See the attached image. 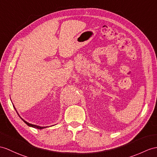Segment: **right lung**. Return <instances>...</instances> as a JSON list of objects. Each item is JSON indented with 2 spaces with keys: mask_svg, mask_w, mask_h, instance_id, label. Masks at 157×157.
Returning a JSON list of instances; mask_svg holds the SVG:
<instances>
[{
  "mask_svg": "<svg viewBox=\"0 0 157 157\" xmlns=\"http://www.w3.org/2000/svg\"><path fill=\"white\" fill-rule=\"evenodd\" d=\"M13 106H14V105H13ZM14 109L16 110V109H15V107L14 106ZM16 111H17V110H16ZM17 114H18V113H17ZM18 116L20 117V115H19L18 114ZM20 118H21V119L25 123L27 124L29 127H33V128H38V129H43V128H47V127H40V126H38V125H35V124H30V123H28V122H26V121H25L23 118H22L21 117H20Z\"/></svg>",
  "mask_w": 157,
  "mask_h": 157,
  "instance_id": "right-lung-1",
  "label": "right lung"
}]
</instances>
